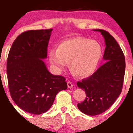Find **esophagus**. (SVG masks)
Segmentation results:
<instances>
[{"label": "esophagus", "instance_id": "esophagus-1", "mask_svg": "<svg viewBox=\"0 0 133 133\" xmlns=\"http://www.w3.org/2000/svg\"><path fill=\"white\" fill-rule=\"evenodd\" d=\"M67 84H68V88H69V89H71V88H73V83H72L71 82L68 81V82H67Z\"/></svg>", "mask_w": 133, "mask_h": 133}]
</instances>
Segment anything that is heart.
Wrapping results in <instances>:
<instances>
[{"label":"heart","instance_id":"1","mask_svg":"<svg viewBox=\"0 0 133 133\" xmlns=\"http://www.w3.org/2000/svg\"><path fill=\"white\" fill-rule=\"evenodd\" d=\"M103 49L98 42L82 37L68 38L58 44L57 51L51 50L49 60L58 69L69 64L70 71L77 77L90 76L97 68Z\"/></svg>","mask_w":133,"mask_h":133}]
</instances>
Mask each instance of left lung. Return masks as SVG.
I'll return each mask as SVG.
<instances>
[{
    "label": "left lung",
    "instance_id": "left-lung-1",
    "mask_svg": "<svg viewBox=\"0 0 133 133\" xmlns=\"http://www.w3.org/2000/svg\"><path fill=\"white\" fill-rule=\"evenodd\" d=\"M93 30L100 32L104 38L103 59L105 62L91 76L77 82V86L86 94L84 101L77 107L90 116L105 112L115 103L122 92L125 69L124 55L114 37L103 29Z\"/></svg>",
    "mask_w": 133,
    "mask_h": 133
}]
</instances>
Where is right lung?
Returning a JSON list of instances; mask_svg holds the SVG:
<instances>
[{"mask_svg":"<svg viewBox=\"0 0 133 133\" xmlns=\"http://www.w3.org/2000/svg\"><path fill=\"white\" fill-rule=\"evenodd\" d=\"M52 29L29 30L21 33L11 47L7 60L9 89L21 109L41 115L52 106L56 95L68 88L65 78L51 74L42 60Z\"/></svg>","mask_w":133,"mask_h":133,"instance_id":"add662e5","label":"right lung"}]
</instances>
